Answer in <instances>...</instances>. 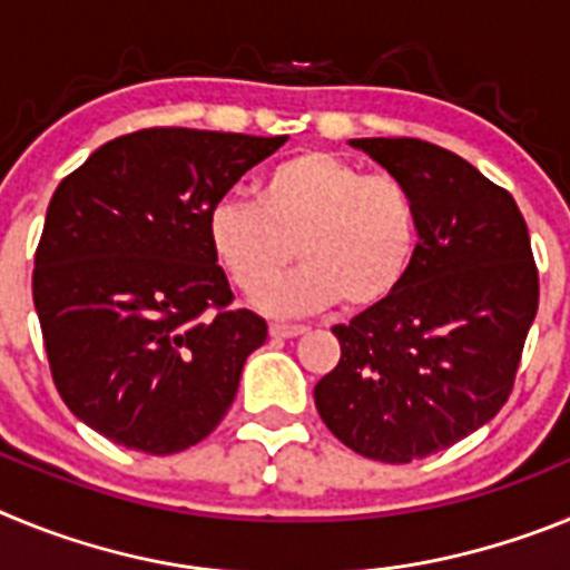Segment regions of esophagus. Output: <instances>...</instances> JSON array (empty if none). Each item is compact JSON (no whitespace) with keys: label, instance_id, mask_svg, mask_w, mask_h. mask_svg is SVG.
<instances>
[{"label":"esophagus","instance_id":"34e87169","mask_svg":"<svg viewBox=\"0 0 570 570\" xmlns=\"http://www.w3.org/2000/svg\"><path fill=\"white\" fill-rule=\"evenodd\" d=\"M305 325H271V336L274 340H294V336L305 334Z\"/></svg>","mask_w":570,"mask_h":570}]
</instances>
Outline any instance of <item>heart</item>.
Listing matches in <instances>:
<instances>
[{
  "label": "heart",
  "instance_id": "obj_1",
  "mask_svg": "<svg viewBox=\"0 0 570 570\" xmlns=\"http://www.w3.org/2000/svg\"><path fill=\"white\" fill-rule=\"evenodd\" d=\"M208 245L230 282L259 299L293 261L306 268L265 297L274 314L382 305L416 254L414 199L391 176H365L325 150L291 156L259 185V203L223 196L208 214Z\"/></svg>",
  "mask_w": 570,
  "mask_h": 570
}]
</instances>
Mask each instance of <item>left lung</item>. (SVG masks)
Wrapping results in <instances>:
<instances>
[{
	"mask_svg": "<svg viewBox=\"0 0 570 570\" xmlns=\"http://www.w3.org/2000/svg\"><path fill=\"white\" fill-rule=\"evenodd\" d=\"M416 208V254L396 294L336 325L342 356L314 387L331 434L380 462L445 451L511 394L540 305L513 196L422 139H351Z\"/></svg>",
	"mask_w": 570,
	"mask_h": 570,
	"instance_id": "8db88e82",
	"label": "left lung"
}]
</instances>
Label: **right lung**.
<instances>
[{"mask_svg": "<svg viewBox=\"0 0 570 570\" xmlns=\"http://www.w3.org/2000/svg\"><path fill=\"white\" fill-rule=\"evenodd\" d=\"M288 136L148 128L59 183L33 268V305L59 396L142 454L203 442L268 336L208 245V214Z\"/></svg>", "mask_w": 570, "mask_h": 570, "instance_id": "add662e5", "label": "right lung"}]
</instances>
